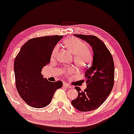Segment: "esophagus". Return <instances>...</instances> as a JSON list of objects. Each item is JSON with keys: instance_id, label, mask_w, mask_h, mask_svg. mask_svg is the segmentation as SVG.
Listing matches in <instances>:
<instances>
[{"instance_id": "esophagus-1", "label": "esophagus", "mask_w": 134, "mask_h": 134, "mask_svg": "<svg viewBox=\"0 0 134 134\" xmlns=\"http://www.w3.org/2000/svg\"><path fill=\"white\" fill-rule=\"evenodd\" d=\"M63 87H68V88H71V86L69 85V84H68L66 83H64L63 84Z\"/></svg>"}]
</instances>
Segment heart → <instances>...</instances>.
<instances>
[{
  "instance_id": "1",
  "label": "heart",
  "mask_w": 134,
  "mask_h": 134,
  "mask_svg": "<svg viewBox=\"0 0 134 134\" xmlns=\"http://www.w3.org/2000/svg\"><path fill=\"white\" fill-rule=\"evenodd\" d=\"M63 44L74 54V61L77 65L81 67H86L91 63L93 59L92 51L87 48L83 41L75 37L70 36L63 41ZM58 51V47H54L51 53V57L56 56Z\"/></svg>"
}]
</instances>
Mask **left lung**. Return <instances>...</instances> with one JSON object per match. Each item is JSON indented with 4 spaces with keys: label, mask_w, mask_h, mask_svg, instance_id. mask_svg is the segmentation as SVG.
<instances>
[{
    "label": "left lung",
    "mask_w": 134,
    "mask_h": 134,
    "mask_svg": "<svg viewBox=\"0 0 134 134\" xmlns=\"http://www.w3.org/2000/svg\"><path fill=\"white\" fill-rule=\"evenodd\" d=\"M91 46L93 53L92 66L85 71L87 87L81 91L75 87L78 96L71 101L80 111H90L101 105L110 94L114 85V65L111 54L104 42L95 36L74 35Z\"/></svg>",
    "instance_id": "left-lung-1"
}]
</instances>
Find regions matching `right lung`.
<instances>
[{"label": "right lung", "mask_w": 134, "mask_h": 134, "mask_svg": "<svg viewBox=\"0 0 134 134\" xmlns=\"http://www.w3.org/2000/svg\"><path fill=\"white\" fill-rule=\"evenodd\" d=\"M63 36L33 38L24 44L14 61V74L18 93L27 104L34 108L46 107L55 90L62 87L60 81L50 82L41 71L49 63L51 53Z\"/></svg>", "instance_id": "right-lung-1"}]
</instances>
